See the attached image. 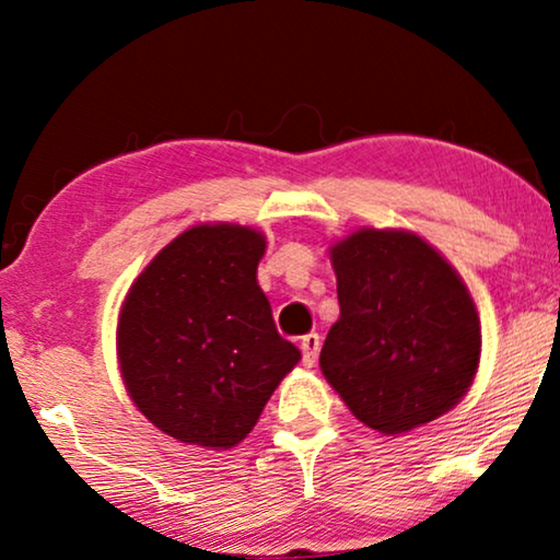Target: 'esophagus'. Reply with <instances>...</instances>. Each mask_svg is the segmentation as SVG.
<instances>
[{
    "instance_id": "34e87169",
    "label": "esophagus",
    "mask_w": 560,
    "mask_h": 560,
    "mask_svg": "<svg viewBox=\"0 0 560 560\" xmlns=\"http://www.w3.org/2000/svg\"><path fill=\"white\" fill-rule=\"evenodd\" d=\"M300 350H303V365L313 368L317 363V352H320V335L307 332L303 340H300Z\"/></svg>"
}]
</instances>
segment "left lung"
I'll return each mask as SVG.
<instances>
[{"label": "left lung", "instance_id": "left-lung-1", "mask_svg": "<svg viewBox=\"0 0 560 560\" xmlns=\"http://www.w3.org/2000/svg\"><path fill=\"white\" fill-rule=\"evenodd\" d=\"M340 317L320 370L360 423L408 433L468 393L480 320L445 257L406 230H358L330 247Z\"/></svg>", "mask_w": 560, "mask_h": 560}]
</instances>
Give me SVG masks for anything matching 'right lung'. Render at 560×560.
<instances>
[{"instance_id": "obj_1", "label": "right lung", "mask_w": 560, "mask_h": 560, "mask_svg": "<svg viewBox=\"0 0 560 560\" xmlns=\"http://www.w3.org/2000/svg\"><path fill=\"white\" fill-rule=\"evenodd\" d=\"M265 235L197 225L177 235L127 292L117 358L127 393L179 443L228 451L255 428L300 350L280 338L257 262Z\"/></svg>"}]
</instances>
